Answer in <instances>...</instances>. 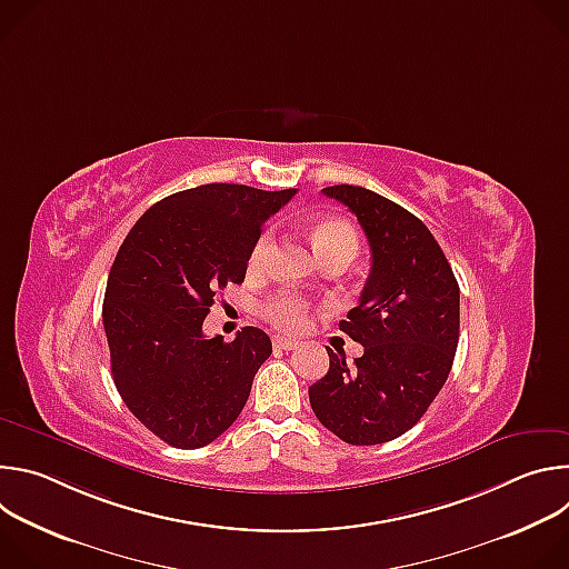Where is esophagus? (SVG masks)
<instances>
[{
  "label": "esophagus",
  "instance_id": "obj_1",
  "mask_svg": "<svg viewBox=\"0 0 569 569\" xmlns=\"http://www.w3.org/2000/svg\"><path fill=\"white\" fill-rule=\"evenodd\" d=\"M272 345H274V349H281V351H295L299 347L297 340H290V338H283V336H274Z\"/></svg>",
  "mask_w": 569,
  "mask_h": 569
}]
</instances>
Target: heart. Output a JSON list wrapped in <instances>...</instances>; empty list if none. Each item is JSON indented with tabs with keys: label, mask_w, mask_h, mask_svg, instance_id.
Returning <instances> with one entry per match:
<instances>
[{
	"label": "heart",
	"mask_w": 569,
	"mask_h": 569,
	"mask_svg": "<svg viewBox=\"0 0 569 569\" xmlns=\"http://www.w3.org/2000/svg\"><path fill=\"white\" fill-rule=\"evenodd\" d=\"M312 246L321 257V261H327L336 254L353 257L358 250V236L353 227L347 224L345 220L327 218V220H319L312 227ZM270 254H272V231H263L250 252L248 268L252 272H261L268 266ZM308 312H310V303L303 297L292 292H283L268 303V317L277 323L279 329L292 331V333L306 327Z\"/></svg>",
	"instance_id": "heart-1"
}]
</instances>
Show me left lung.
<instances>
[{"instance_id": "8db88e82", "label": "left lung", "mask_w": 569, "mask_h": 569, "mask_svg": "<svg viewBox=\"0 0 569 569\" xmlns=\"http://www.w3.org/2000/svg\"><path fill=\"white\" fill-rule=\"evenodd\" d=\"M356 213L371 248L360 303L340 321L365 353H333L308 387L319 423L351 446L408 432L428 412L452 369L459 342V286L430 229L408 209L362 187L321 189Z\"/></svg>"}]
</instances>
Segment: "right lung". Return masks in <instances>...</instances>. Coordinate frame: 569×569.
Here are the masks:
<instances>
[{
    "instance_id": "right-lung-1",
    "label": "right lung",
    "mask_w": 569,
    "mask_h": 569,
    "mask_svg": "<svg viewBox=\"0 0 569 569\" xmlns=\"http://www.w3.org/2000/svg\"><path fill=\"white\" fill-rule=\"evenodd\" d=\"M295 193L202 184L152 204L121 242L103 301L112 378L128 410L173 448L218 439L272 353L257 327L222 342L204 338L202 321L218 290L246 279L263 222Z\"/></svg>"
}]
</instances>
